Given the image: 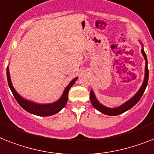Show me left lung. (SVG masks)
Wrapping results in <instances>:
<instances>
[{
  "label": "left lung",
  "mask_w": 154,
  "mask_h": 154,
  "mask_svg": "<svg viewBox=\"0 0 154 154\" xmlns=\"http://www.w3.org/2000/svg\"><path fill=\"white\" fill-rule=\"evenodd\" d=\"M141 45H142V54L144 57V59L146 60V66H145V76H144V80H143V82L142 86H141L140 89L138 90V92L135 94L130 98L128 101H127L126 102H124V104H122L121 105L118 106V107L116 108H109L107 106H105L103 105L102 104L99 102L98 100L97 99L96 96H95L94 93L93 91V90H91V93H90V99H91V104L95 109L98 110L99 112H101V113L105 114V115L108 116H117L120 115V114L124 113V112L128 111L130 109H131L134 105H136L137 102H138L140 98L143 96V93H144L145 90L146 88L147 83H148V79H149V70H148V62H147V57L146 53L144 52V49H143V43L141 42Z\"/></svg>",
  "instance_id": "1"
}]
</instances>
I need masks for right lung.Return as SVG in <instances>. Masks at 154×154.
<instances>
[{
  "label": "right lung",
  "instance_id": "right-lung-1",
  "mask_svg": "<svg viewBox=\"0 0 154 154\" xmlns=\"http://www.w3.org/2000/svg\"><path fill=\"white\" fill-rule=\"evenodd\" d=\"M7 79L8 83V86H9L12 94L23 109H25L26 112H28L30 113L34 114V115L39 116H53L54 114H57V112H59L65 106L67 102H68V92H69L70 88L73 86L76 80L78 79V77H75L69 82V84L64 89L61 97H60L57 101L53 103H49V104H38V103L29 101V100H26V99L21 97L18 94L17 91L15 90L14 86H12L8 67H7Z\"/></svg>",
  "mask_w": 154,
  "mask_h": 154
}]
</instances>
